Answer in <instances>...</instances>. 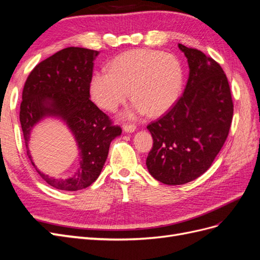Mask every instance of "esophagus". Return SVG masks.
Returning a JSON list of instances; mask_svg holds the SVG:
<instances>
[{
  "label": "esophagus",
  "mask_w": 260,
  "mask_h": 260,
  "mask_svg": "<svg viewBox=\"0 0 260 260\" xmlns=\"http://www.w3.org/2000/svg\"><path fill=\"white\" fill-rule=\"evenodd\" d=\"M137 129V127L135 124H123V131L127 133H132L135 132Z\"/></svg>",
  "instance_id": "esophagus-1"
}]
</instances>
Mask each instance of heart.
<instances>
[{
  "label": "heart",
  "mask_w": 260,
  "mask_h": 260,
  "mask_svg": "<svg viewBox=\"0 0 260 260\" xmlns=\"http://www.w3.org/2000/svg\"><path fill=\"white\" fill-rule=\"evenodd\" d=\"M182 83V66L175 55L139 49L118 55L108 70L94 73L89 90L94 103L106 111H115L130 94L135 101L122 117L135 119L147 113L156 117L168 112Z\"/></svg>",
  "instance_id": "heart-1"
}]
</instances>
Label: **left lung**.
<instances>
[{
  "label": "left lung",
  "instance_id": "left-lung-1",
  "mask_svg": "<svg viewBox=\"0 0 260 260\" xmlns=\"http://www.w3.org/2000/svg\"><path fill=\"white\" fill-rule=\"evenodd\" d=\"M178 46L190 69L183 95L166 115L147 125L154 142L147 170L168 185L191 182L209 169L229 135L233 116L222 68L199 50Z\"/></svg>",
  "mask_w": 260,
  "mask_h": 260
}]
</instances>
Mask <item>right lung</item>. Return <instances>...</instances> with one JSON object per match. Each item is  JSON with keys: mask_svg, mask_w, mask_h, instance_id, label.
Masks as SVG:
<instances>
[{"mask_svg": "<svg viewBox=\"0 0 260 260\" xmlns=\"http://www.w3.org/2000/svg\"><path fill=\"white\" fill-rule=\"evenodd\" d=\"M100 54L82 48H67L38 64L23 86L19 119L27 155L40 177L62 191H78L95 181L106 161L112 141L121 128L90 101L93 61ZM52 117L64 123L72 133L80 153L74 175L55 178L39 171L29 154L30 132L37 124Z\"/></svg>", "mask_w": 260, "mask_h": 260, "instance_id": "1", "label": "right lung"}]
</instances>
